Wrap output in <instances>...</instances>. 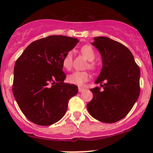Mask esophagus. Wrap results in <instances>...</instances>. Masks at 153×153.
Returning a JSON list of instances; mask_svg holds the SVG:
<instances>
[{"label":"esophagus","instance_id":"34e87169","mask_svg":"<svg viewBox=\"0 0 153 153\" xmlns=\"http://www.w3.org/2000/svg\"><path fill=\"white\" fill-rule=\"evenodd\" d=\"M84 90H85L84 88H81V87H79V88H78V91L79 92H83Z\"/></svg>","mask_w":153,"mask_h":153}]
</instances>
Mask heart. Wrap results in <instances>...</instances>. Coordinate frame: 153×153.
<instances>
[{
  "label": "heart",
  "mask_w": 153,
  "mask_h": 153,
  "mask_svg": "<svg viewBox=\"0 0 153 153\" xmlns=\"http://www.w3.org/2000/svg\"><path fill=\"white\" fill-rule=\"evenodd\" d=\"M82 54L85 56L88 61H91L88 63V68L94 69L95 68L94 62H92V60L94 59L96 56V53L94 49L89 45H85L82 46L80 48ZM73 52L68 51L65 54L62 59V65L63 67L67 70H70L73 66ZM68 81L72 84H75L77 85H83L85 82L88 81L90 79V75L86 71H75L73 73L70 74L68 76Z\"/></svg>",
  "instance_id": "heart-1"
}]
</instances>
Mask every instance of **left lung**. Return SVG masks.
I'll return each instance as SVG.
<instances>
[{
  "label": "left lung",
  "instance_id": "1",
  "mask_svg": "<svg viewBox=\"0 0 153 153\" xmlns=\"http://www.w3.org/2000/svg\"><path fill=\"white\" fill-rule=\"evenodd\" d=\"M94 39L92 45L102 59V70L95 83H100L104 90L99 87L90 89L93 99L86 107L95 119L112 123L126 116L138 100L140 69L131 52L122 43L107 37Z\"/></svg>",
  "mask_w": 153,
  "mask_h": 153
}]
</instances>
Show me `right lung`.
Listing matches in <instances>:
<instances>
[{"label": "right lung", "mask_w": 153, "mask_h": 153, "mask_svg": "<svg viewBox=\"0 0 153 153\" xmlns=\"http://www.w3.org/2000/svg\"><path fill=\"white\" fill-rule=\"evenodd\" d=\"M77 38L50 36L33 41L15 62L12 91L25 117L39 126L56 123L68 110L78 86L64 82L62 59Z\"/></svg>", "instance_id": "right-lung-1"}]
</instances>
